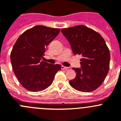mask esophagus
<instances>
[{"instance_id": "obj_1", "label": "esophagus", "mask_w": 121, "mask_h": 121, "mask_svg": "<svg viewBox=\"0 0 121 121\" xmlns=\"http://www.w3.org/2000/svg\"><path fill=\"white\" fill-rule=\"evenodd\" d=\"M68 68H69L68 67L64 66H61V69H68Z\"/></svg>"}]
</instances>
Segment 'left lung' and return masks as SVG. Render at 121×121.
<instances>
[{"label": "left lung", "instance_id": "1", "mask_svg": "<svg viewBox=\"0 0 121 121\" xmlns=\"http://www.w3.org/2000/svg\"><path fill=\"white\" fill-rule=\"evenodd\" d=\"M74 55H80L81 68L72 69L76 77L69 81L77 91L91 92L104 82L110 68V53L104 39L95 30L84 26L62 29Z\"/></svg>", "mask_w": 121, "mask_h": 121}]
</instances>
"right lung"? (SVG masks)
Here are the masks:
<instances>
[{"instance_id": "right-lung-1", "label": "right lung", "mask_w": 121, "mask_h": 121, "mask_svg": "<svg viewBox=\"0 0 121 121\" xmlns=\"http://www.w3.org/2000/svg\"><path fill=\"white\" fill-rule=\"evenodd\" d=\"M60 29L36 26L17 38L10 53L13 70L21 85L28 91H43L52 83L60 65L41 61L46 48L59 34Z\"/></svg>"}]
</instances>
